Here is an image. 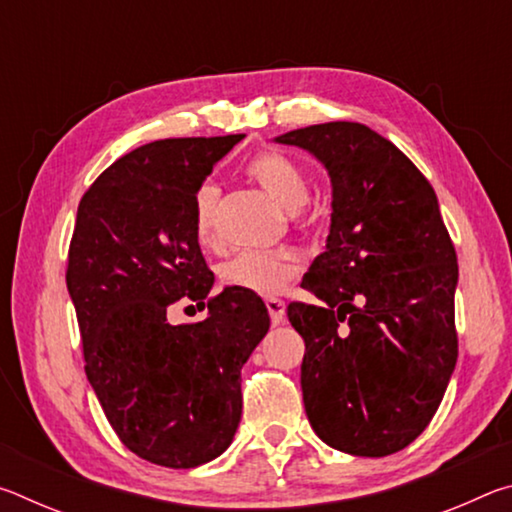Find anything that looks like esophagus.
Listing matches in <instances>:
<instances>
[{"label":"esophagus","mask_w":512,"mask_h":512,"mask_svg":"<svg viewBox=\"0 0 512 512\" xmlns=\"http://www.w3.org/2000/svg\"><path fill=\"white\" fill-rule=\"evenodd\" d=\"M266 309H268V314H271L273 325H280L284 320V314H287V305H284V300H277V298H268Z\"/></svg>","instance_id":"esophagus-1"}]
</instances>
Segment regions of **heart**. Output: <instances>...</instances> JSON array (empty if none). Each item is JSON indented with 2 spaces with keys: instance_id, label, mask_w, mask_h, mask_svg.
Returning <instances> with one entry per match:
<instances>
[{
  "instance_id": "1",
  "label": "heart",
  "mask_w": 512,
  "mask_h": 512,
  "mask_svg": "<svg viewBox=\"0 0 512 512\" xmlns=\"http://www.w3.org/2000/svg\"><path fill=\"white\" fill-rule=\"evenodd\" d=\"M246 173L287 212H298L309 201L305 171L287 155L275 151L257 153L246 164ZM216 205H219V187L210 180L198 185L192 196V228L201 246H212L216 241ZM293 277H296V262L287 255L266 253V250H241L221 266L223 284L257 296H277Z\"/></svg>"
}]
</instances>
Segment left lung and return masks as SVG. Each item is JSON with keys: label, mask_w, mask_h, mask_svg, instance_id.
<instances>
[{"label": "left lung", "mask_w": 512, "mask_h": 512, "mask_svg": "<svg viewBox=\"0 0 512 512\" xmlns=\"http://www.w3.org/2000/svg\"><path fill=\"white\" fill-rule=\"evenodd\" d=\"M275 142L309 151L332 180L325 253L302 280L320 305L287 309L305 339L307 418L345 454H395L427 429L458 357V264L436 192L393 142L357 121Z\"/></svg>", "instance_id": "left-lung-1"}]
</instances>
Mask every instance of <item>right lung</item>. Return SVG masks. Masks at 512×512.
<instances>
[{"instance_id":"1","label":"right lung","mask_w":512,"mask_h":512,"mask_svg":"<svg viewBox=\"0 0 512 512\" xmlns=\"http://www.w3.org/2000/svg\"><path fill=\"white\" fill-rule=\"evenodd\" d=\"M244 135L176 137L126 153L83 194L67 255V291L85 375L133 454L183 470L221 456L241 420V368L271 325L257 293L210 298L192 228V196ZM180 297L208 307L171 326Z\"/></svg>"}]
</instances>
